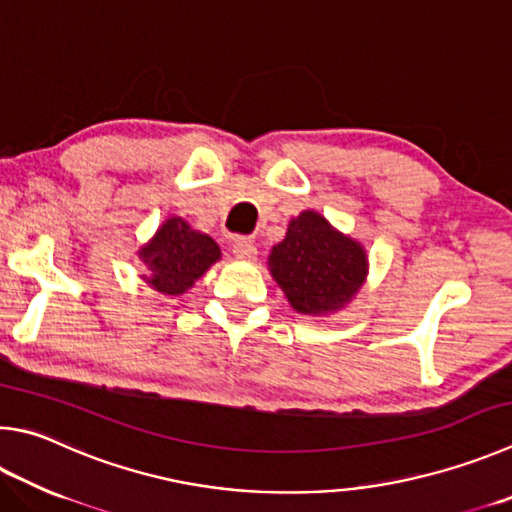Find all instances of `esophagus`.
Instances as JSON below:
<instances>
[{
	"label": "esophagus",
	"mask_w": 512,
	"mask_h": 512,
	"mask_svg": "<svg viewBox=\"0 0 512 512\" xmlns=\"http://www.w3.org/2000/svg\"><path fill=\"white\" fill-rule=\"evenodd\" d=\"M232 253H235V257H239V259H255L257 248L253 244V239L237 237L235 241H232Z\"/></svg>",
	"instance_id": "34e87169"
}]
</instances>
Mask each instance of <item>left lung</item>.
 <instances>
[{"instance_id":"1","label":"left lung","mask_w":512,"mask_h":512,"mask_svg":"<svg viewBox=\"0 0 512 512\" xmlns=\"http://www.w3.org/2000/svg\"><path fill=\"white\" fill-rule=\"evenodd\" d=\"M268 271L291 309L322 318L345 309L369 273L367 250L315 210L288 221L286 237L268 255Z\"/></svg>"}]
</instances>
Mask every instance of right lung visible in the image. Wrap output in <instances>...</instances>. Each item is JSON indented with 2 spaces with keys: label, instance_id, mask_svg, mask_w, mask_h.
I'll list each match as a JSON object with an SVG mask.
<instances>
[{
  "label": "right lung",
  "instance_id": "obj_1",
  "mask_svg": "<svg viewBox=\"0 0 512 512\" xmlns=\"http://www.w3.org/2000/svg\"><path fill=\"white\" fill-rule=\"evenodd\" d=\"M138 259L147 266L145 284L163 295H183L194 282L221 259L217 241L194 230L183 217H167L154 237L138 248Z\"/></svg>",
  "mask_w": 512,
  "mask_h": 512
}]
</instances>
